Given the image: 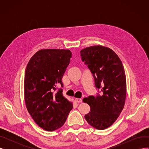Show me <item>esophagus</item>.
Masks as SVG:
<instances>
[{
  "label": "esophagus",
  "instance_id": "esophagus-1",
  "mask_svg": "<svg viewBox=\"0 0 149 149\" xmlns=\"http://www.w3.org/2000/svg\"><path fill=\"white\" fill-rule=\"evenodd\" d=\"M75 101L77 103H81L82 102V99L81 98H75Z\"/></svg>",
  "mask_w": 149,
  "mask_h": 149
}]
</instances>
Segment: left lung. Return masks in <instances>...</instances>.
I'll return each instance as SVG.
<instances>
[{
  "instance_id": "1",
  "label": "left lung",
  "mask_w": 149,
  "mask_h": 149,
  "mask_svg": "<svg viewBox=\"0 0 149 149\" xmlns=\"http://www.w3.org/2000/svg\"><path fill=\"white\" fill-rule=\"evenodd\" d=\"M80 55L98 91L96 96L83 99L91 107L85 119L93 127L103 130L116 120L124 106L126 79L124 67L116 53L103 46L84 48L80 51Z\"/></svg>"
}]
</instances>
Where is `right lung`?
<instances>
[{"mask_svg":"<svg viewBox=\"0 0 149 149\" xmlns=\"http://www.w3.org/2000/svg\"><path fill=\"white\" fill-rule=\"evenodd\" d=\"M72 53L65 49H41L29 60L25 70V101L38 126L54 131L63 125L73 107L63 95L61 79Z\"/></svg>","mask_w":149,"mask_h":149,"instance_id":"right-lung-1","label":"right lung"}]
</instances>
